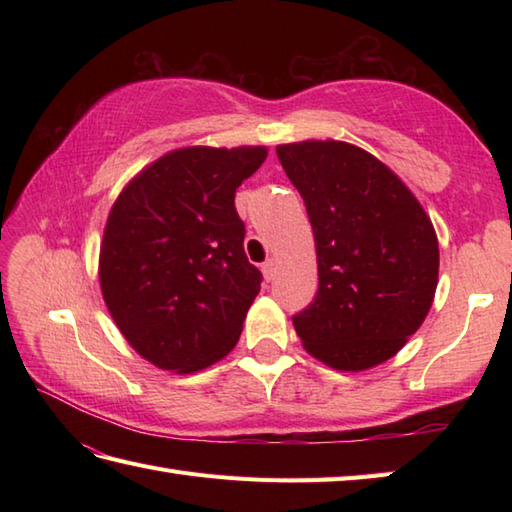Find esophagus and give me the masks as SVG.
Masks as SVG:
<instances>
[{"label": "esophagus", "instance_id": "esophagus-1", "mask_svg": "<svg viewBox=\"0 0 512 512\" xmlns=\"http://www.w3.org/2000/svg\"><path fill=\"white\" fill-rule=\"evenodd\" d=\"M275 273H277V264H275V259H268V262H264L262 264V275H264V279L266 281H270L275 277Z\"/></svg>", "mask_w": 512, "mask_h": 512}]
</instances>
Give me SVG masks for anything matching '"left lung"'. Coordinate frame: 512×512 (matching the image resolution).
Returning a JSON list of instances; mask_svg holds the SVG:
<instances>
[{"label":"left lung","instance_id":"8db88e82","mask_svg":"<svg viewBox=\"0 0 512 512\" xmlns=\"http://www.w3.org/2000/svg\"><path fill=\"white\" fill-rule=\"evenodd\" d=\"M314 233L319 290L292 317L312 358L365 372L396 356L427 319L440 248L431 217L385 162L343 140L277 145Z\"/></svg>","mask_w":512,"mask_h":512}]
</instances>
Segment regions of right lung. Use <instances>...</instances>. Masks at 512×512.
I'll use <instances>...</instances> for the list:
<instances>
[{"mask_svg":"<svg viewBox=\"0 0 512 512\" xmlns=\"http://www.w3.org/2000/svg\"><path fill=\"white\" fill-rule=\"evenodd\" d=\"M264 145L171 149L118 193L99 253V284L125 341L173 374L233 350L262 273L244 253L235 191Z\"/></svg>","mask_w":512,"mask_h":512,"instance_id":"1","label":"right lung"}]
</instances>
